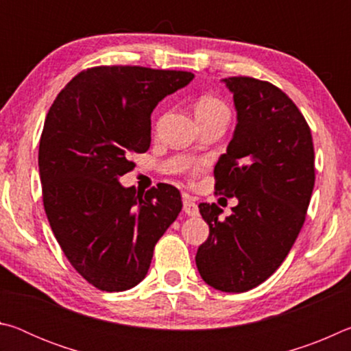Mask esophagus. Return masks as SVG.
Instances as JSON below:
<instances>
[{
  "instance_id": "1",
  "label": "esophagus",
  "mask_w": 351,
  "mask_h": 351,
  "mask_svg": "<svg viewBox=\"0 0 351 351\" xmlns=\"http://www.w3.org/2000/svg\"><path fill=\"white\" fill-rule=\"evenodd\" d=\"M182 204H184L182 209L189 217H197L198 215V206H197V203H195V199L192 197L186 195V197H184V199H182Z\"/></svg>"
}]
</instances>
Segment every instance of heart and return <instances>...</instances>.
I'll use <instances>...</instances> for the list:
<instances>
[{"mask_svg":"<svg viewBox=\"0 0 351 351\" xmlns=\"http://www.w3.org/2000/svg\"><path fill=\"white\" fill-rule=\"evenodd\" d=\"M195 114L197 119H209L215 116H229V108L223 100H219L215 96H203L199 97L195 106Z\"/></svg>","mask_w":351,"mask_h":351,"instance_id":"1","label":"heart"}]
</instances>
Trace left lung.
Listing matches in <instances>:
<instances>
[{
  "mask_svg": "<svg viewBox=\"0 0 351 351\" xmlns=\"http://www.w3.org/2000/svg\"><path fill=\"white\" fill-rule=\"evenodd\" d=\"M234 94L237 125L213 170L215 190L239 199L219 218L201 203L209 239L198 247L203 280L223 293H245L274 274L305 223L314 187L310 127L295 104L269 82L223 79Z\"/></svg>",
  "mask_w": 351,
  "mask_h": 351,
  "instance_id": "8db88e82",
  "label": "left lung"
}]
</instances>
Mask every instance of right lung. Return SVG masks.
I'll return each mask as SVG.
<instances>
[{"label":"right lung","instance_id":"1","mask_svg":"<svg viewBox=\"0 0 351 351\" xmlns=\"http://www.w3.org/2000/svg\"><path fill=\"white\" fill-rule=\"evenodd\" d=\"M187 71L96 66L58 93L40 139L43 204L52 232L74 269L108 293L144 280L154 245L182 209L170 184L145 193L123 187L132 153L152 142V112L189 85Z\"/></svg>","mask_w":351,"mask_h":351}]
</instances>
